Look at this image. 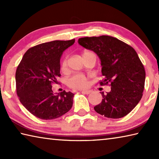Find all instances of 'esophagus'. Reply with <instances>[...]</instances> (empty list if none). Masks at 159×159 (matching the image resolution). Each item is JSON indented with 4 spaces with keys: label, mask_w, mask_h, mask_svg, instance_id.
Returning <instances> with one entry per match:
<instances>
[{
    "label": "esophagus",
    "mask_w": 159,
    "mask_h": 159,
    "mask_svg": "<svg viewBox=\"0 0 159 159\" xmlns=\"http://www.w3.org/2000/svg\"><path fill=\"white\" fill-rule=\"evenodd\" d=\"M91 92H92V90H81L82 93L86 94V95H88V94H90Z\"/></svg>",
    "instance_id": "obj_1"
}]
</instances>
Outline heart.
Listing matches in <instances>:
<instances>
[{"mask_svg":"<svg viewBox=\"0 0 159 159\" xmlns=\"http://www.w3.org/2000/svg\"><path fill=\"white\" fill-rule=\"evenodd\" d=\"M91 53L90 52H84L82 55H84L85 54ZM67 66V60L66 58H64L61 63V69L62 71H65ZM68 85L70 87L72 88H84L87 85V77L85 75L83 74H76L72 77L70 78L68 80Z\"/></svg>","mask_w":159,"mask_h":159,"instance_id":"1","label":"heart"}]
</instances>
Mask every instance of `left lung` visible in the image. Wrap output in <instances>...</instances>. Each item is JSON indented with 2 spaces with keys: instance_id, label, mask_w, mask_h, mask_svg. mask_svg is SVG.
I'll use <instances>...</instances> for the list:
<instances>
[{
  "instance_id": "1",
  "label": "left lung",
  "mask_w": 159,
  "mask_h": 159,
  "mask_svg": "<svg viewBox=\"0 0 159 159\" xmlns=\"http://www.w3.org/2000/svg\"><path fill=\"white\" fill-rule=\"evenodd\" d=\"M79 44L97 54L101 61L104 79L101 85L111 84V91L102 93L95 111L110 118L128 114L142 97L145 70L136 51L116 38L109 36L80 38Z\"/></svg>"
}]
</instances>
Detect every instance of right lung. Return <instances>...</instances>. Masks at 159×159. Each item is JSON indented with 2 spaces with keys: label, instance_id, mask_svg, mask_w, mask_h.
I'll return each instance as SVG.
<instances>
[{
  "label": "right lung",
  "instance_id": "right-lung-1",
  "mask_svg": "<svg viewBox=\"0 0 159 159\" xmlns=\"http://www.w3.org/2000/svg\"><path fill=\"white\" fill-rule=\"evenodd\" d=\"M70 41H54L29 48L16 71L17 93L28 111L43 120L55 119L68 112L73 105L74 94L64 90L54 93L52 85L60 74V58L63 52L74 43Z\"/></svg>",
  "mask_w": 159,
  "mask_h": 159
}]
</instances>
